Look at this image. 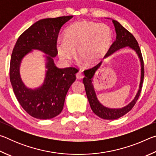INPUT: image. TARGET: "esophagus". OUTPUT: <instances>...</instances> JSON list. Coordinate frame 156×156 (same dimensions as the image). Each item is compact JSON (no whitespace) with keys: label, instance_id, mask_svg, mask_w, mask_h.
<instances>
[{"label":"esophagus","instance_id":"1","mask_svg":"<svg viewBox=\"0 0 156 156\" xmlns=\"http://www.w3.org/2000/svg\"><path fill=\"white\" fill-rule=\"evenodd\" d=\"M83 74L81 72H78L77 73H76V78L77 79H81L83 78Z\"/></svg>","mask_w":156,"mask_h":156}]
</instances>
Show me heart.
Segmentation results:
<instances>
[{
	"label": "heart",
	"instance_id": "1",
	"mask_svg": "<svg viewBox=\"0 0 156 156\" xmlns=\"http://www.w3.org/2000/svg\"><path fill=\"white\" fill-rule=\"evenodd\" d=\"M64 40L56 43L60 58L69 62L77 56L86 65L100 61L109 51L113 43V32L109 25L81 20L66 29Z\"/></svg>",
	"mask_w": 156,
	"mask_h": 156
}]
</instances>
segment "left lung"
Instances as JSON below:
<instances>
[{"label":"left lung","mask_w":156,"mask_h":156,"mask_svg":"<svg viewBox=\"0 0 156 156\" xmlns=\"http://www.w3.org/2000/svg\"><path fill=\"white\" fill-rule=\"evenodd\" d=\"M112 22L114 25V27L116 31V40L113 42L111 46L109 51L107 53L105 57H107L112 54L113 52L117 51L119 49L123 48V47L128 46L131 47V49L135 50L138 56L140 58L141 62V80L140 84V89L136 94L135 98L133 99L131 103H129L126 107L122 108V109H109V108L105 107L103 105L99 102L98 100L97 99L96 93L94 91V89L92 84V78L95 74V72L100 67L102 62H99L94 67H91L88 69L84 71V78H83V83L84 85V89L86 91V94L87 96L89 105L91 108L93 112L98 117L102 118V119L106 120H115L122 117L128 113L129 111L132 109V108L136 105L137 100L140 95L142 83H143L144 76V61L142 58V53L140 51V48L138 45V41H136L135 37L133 34L129 32L128 30L122 27L118 21L115 20H112Z\"/></svg>","instance_id":"1"}]
</instances>
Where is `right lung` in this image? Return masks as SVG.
Masks as SVG:
<instances>
[{
	"label": "right lung",
	"mask_w": 156,
	"mask_h": 156,
	"mask_svg": "<svg viewBox=\"0 0 156 156\" xmlns=\"http://www.w3.org/2000/svg\"><path fill=\"white\" fill-rule=\"evenodd\" d=\"M73 16L45 18L34 23L18 38L13 49L9 67V78L14 94L21 107L38 119H50L60 114L69 89L76 80V67L59 69L52 57L58 54L56 43L62 26ZM31 49H39L50 55L48 58L46 77L41 88L31 90L21 80V60Z\"/></svg>",
	"instance_id": "right-lung-1"
}]
</instances>
